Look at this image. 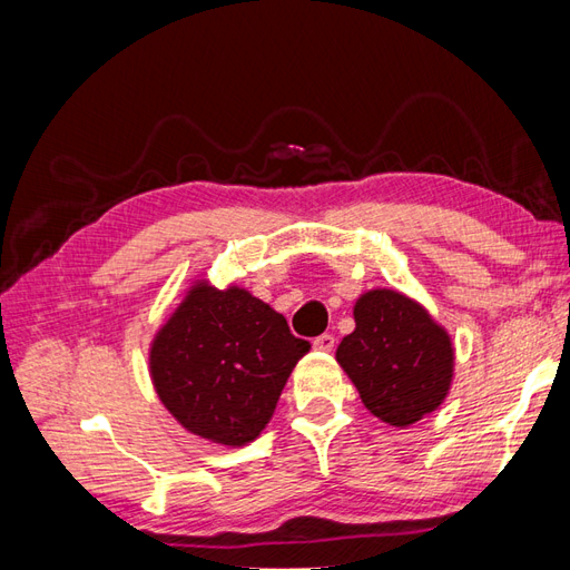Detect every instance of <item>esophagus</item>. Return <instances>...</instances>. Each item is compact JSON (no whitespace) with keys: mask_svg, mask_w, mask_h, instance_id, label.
<instances>
[{"mask_svg":"<svg viewBox=\"0 0 570 570\" xmlns=\"http://www.w3.org/2000/svg\"><path fill=\"white\" fill-rule=\"evenodd\" d=\"M333 347H335V337L333 335H318L314 340V350H318V352H333Z\"/></svg>","mask_w":570,"mask_h":570,"instance_id":"obj_1","label":"esophagus"}]
</instances>
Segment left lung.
<instances>
[{
	"mask_svg": "<svg viewBox=\"0 0 570 570\" xmlns=\"http://www.w3.org/2000/svg\"><path fill=\"white\" fill-rule=\"evenodd\" d=\"M354 323L335 358L373 416L409 428L446 400L454 344L423 304L404 292L375 287L356 299Z\"/></svg>",
	"mask_w": 570,
	"mask_h": 570,
	"instance_id": "left-lung-1",
	"label": "left lung"
}]
</instances>
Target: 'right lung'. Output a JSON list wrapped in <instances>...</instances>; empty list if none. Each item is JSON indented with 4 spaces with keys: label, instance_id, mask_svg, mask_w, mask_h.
<instances>
[{
    "label": "right lung",
    "instance_id": "obj_1",
    "mask_svg": "<svg viewBox=\"0 0 570 570\" xmlns=\"http://www.w3.org/2000/svg\"><path fill=\"white\" fill-rule=\"evenodd\" d=\"M312 344L249 289L195 281L149 347L161 404L187 433L223 446L262 435Z\"/></svg>",
    "mask_w": 570,
    "mask_h": 570
}]
</instances>
